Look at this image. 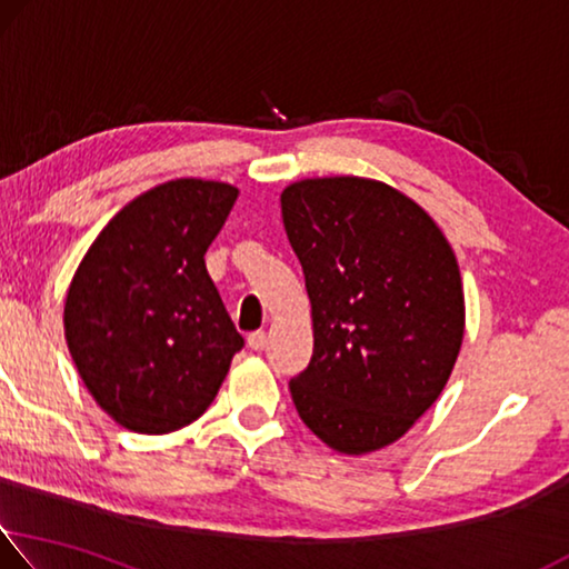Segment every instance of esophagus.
<instances>
[{"label":"esophagus","mask_w":569,"mask_h":569,"mask_svg":"<svg viewBox=\"0 0 569 569\" xmlns=\"http://www.w3.org/2000/svg\"><path fill=\"white\" fill-rule=\"evenodd\" d=\"M247 343H249L251 351H261V348L267 346V333H264V330H254V333H249Z\"/></svg>","instance_id":"obj_1"}]
</instances>
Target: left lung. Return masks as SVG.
<instances>
[{
	"label": "left lung",
	"instance_id": "obj_1",
	"mask_svg": "<svg viewBox=\"0 0 569 569\" xmlns=\"http://www.w3.org/2000/svg\"><path fill=\"white\" fill-rule=\"evenodd\" d=\"M279 200L312 305V358L290 381L297 415L346 456L387 448L435 405L460 353L456 254L379 180H300Z\"/></svg>",
	"mask_w": 569,
	"mask_h": 569
}]
</instances>
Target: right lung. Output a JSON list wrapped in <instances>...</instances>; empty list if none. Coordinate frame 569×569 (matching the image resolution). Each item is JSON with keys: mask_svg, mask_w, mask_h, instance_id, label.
I'll return each instance as SVG.
<instances>
[{"mask_svg": "<svg viewBox=\"0 0 569 569\" xmlns=\"http://www.w3.org/2000/svg\"><path fill=\"white\" fill-rule=\"evenodd\" d=\"M236 196L216 180L162 182L121 208L76 269L68 351L96 405L127 430L193 422L243 348L203 259Z\"/></svg>", "mask_w": 569, "mask_h": 569, "instance_id": "right-lung-1", "label": "right lung"}]
</instances>
